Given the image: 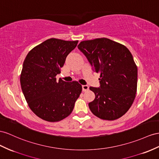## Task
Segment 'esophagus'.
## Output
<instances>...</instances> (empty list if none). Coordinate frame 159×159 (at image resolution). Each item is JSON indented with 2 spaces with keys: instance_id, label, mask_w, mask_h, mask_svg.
I'll return each mask as SVG.
<instances>
[{
  "instance_id": "esophagus-1",
  "label": "esophagus",
  "mask_w": 159,
  "mask_h": 159,
  "mask_svg": "<svg viewBox=\"0 0 159 159\" xmlns=\"http://www.w3.org/2000/svg\"><path fill=\"white\" fill-rule=\"evenodd\" d=\"M82 88H83V91L84 92V91H87L89 90V86L88 85H83L82 86Z\"/></svg>"
}]
</instances>
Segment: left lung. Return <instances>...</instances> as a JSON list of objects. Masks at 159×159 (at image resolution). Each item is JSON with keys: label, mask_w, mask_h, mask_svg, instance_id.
I'll return each mask as SVG.
<instances>
[{"label": "left lung", "mask_w": 159, "mask_h": 159, "mask_svg": "<svg viewBox=\"0 0 159 159\" xmlns=\"http://www.w3.org/2000/svg\"><path fill=\"white\" fill-rule=\"evenodd\" d=\"M78 48L100 73V87L89 88L95 95L89 109L100 119L120 118L132 106L137 91L138 68L131 52L105 38L83 41Z\"/></svg>", "instance_id": "1"}]
</instances>
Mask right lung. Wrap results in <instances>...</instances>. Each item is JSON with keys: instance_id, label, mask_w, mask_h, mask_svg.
Returning <instances> with one entry per match:
<instances>
[{"instance_id": "obj_1", "label": "right lung", "mask_w": 159, "mask_h": 159, "mask_svg": "<svg viewBox=\"0 0 159 159\" xmlns=\"http://www.w3.org/2000/svg\"><path fill=\"white\" fill-rule=\"evenodd\" d=\"M78 42L48 39L30 50L24 60L20 76L22 91L31 111L45 121L66 118L82 92L77 81L67 83L56 78Z\"/></svg>"}]
</instances>
